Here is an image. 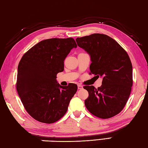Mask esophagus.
Masks as SVG:
<instances>
[{
	"mask_svg": "<svg viewBox=\"0 0 148 148\" xmlns=\"http://www.w3.org/2000/svg\"><path fill=\"white\" fill-rule=\"evenodd\" d=\"M78 89H79V90H82V89H83V86L82 85L79 84L78 85Z\"/></svg>",
	"mask_w": 148,
	"mask_h": 148,
	"instance_id": "34e87169",
	"label": "esophagus"
}]
</instances>
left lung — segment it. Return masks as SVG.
I'll use <instances>...</instances> for the list:
<instances>
[{
    "instance_id": "left-lung-1",
    "label": "left lung",
    "mask_w": 148,
    "mask_h": 148,
    "mask_svg": "<svg viewBox=\"0 0 148 148\" xmlns=\"http://www.w3.org/2000/svg\"><path fill=\"white\" fill-rule=\"evenodd\" d=\"M78 46L90 57L91 73L102 78V86H85L89 93L85 106L97 117L109 119L123 110L133 85V68L126 51L112 38L92 34L77 38Z\"/></svg>"
}]
</instances>
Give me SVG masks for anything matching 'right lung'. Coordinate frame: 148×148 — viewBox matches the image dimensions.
I'll return each mask as SVG.
<instances>
[{"instance_id": "right-lung-1", "label": "right lung", "mask_w": 148, "mask_h": 148, "mask_svg": "<svg viewBox=\"0 0 148 148\" xmlns=\"http://www.w3.org/2000/svg\"><path fill=\"white\" fill-rule=\"evenodd\" d=\"M77 47L75 40L49 38L29 49L18 66L16 90L24 106L37 121L51 124L65 115L77 86H60L57 74L64 71V61Z\"/></svg>"}]
</instances>
